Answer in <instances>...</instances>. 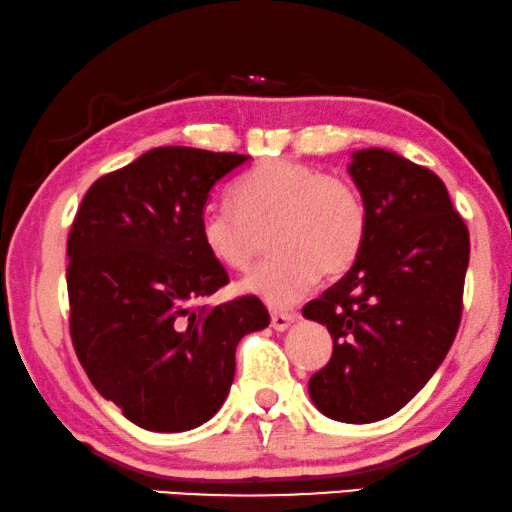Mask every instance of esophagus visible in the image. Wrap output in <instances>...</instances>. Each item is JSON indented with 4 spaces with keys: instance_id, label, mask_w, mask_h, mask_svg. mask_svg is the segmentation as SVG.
Listing matches in <instances>:
<instances>
[{
    "instance_id": "esophagus-1",
    "label": "esophagus",
    "mask_w": 512,
    "mask_h": 512,
    "mask_svg": "<svg viewBox=\"0 0 512 512\" xmlns=\"http://www.w3.org/2000/svg\"><path fill=\"white\" fill-rule=\"evenodd\" d=\"M294 322H296L294 312H273V315H271V326L280 333L287 331Z\"/></svg>"
}]
</instances>
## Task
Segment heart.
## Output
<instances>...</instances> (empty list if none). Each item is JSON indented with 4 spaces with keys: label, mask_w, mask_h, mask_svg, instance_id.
<instances>
[{
    "label": "heart",
    "mask_w": 512,
    "mask_h": 512,
    "mask_svg": "<svg viewBox=\"0 0 512 512\" xmlns=\"http://www.w3.org/2000/svg\"><path fill=\"white\" fill-rule=\"evenodd\" d=\"M269 234L278 253L241 280L239 289L285 310L322 278L352 266L368 236V207L347 181L294 160H266L236 181L232 207L204 211L200 241L225 269L246 271Z\"/></svg>",
    "instance_id": "heart-1"
}]
</instances>
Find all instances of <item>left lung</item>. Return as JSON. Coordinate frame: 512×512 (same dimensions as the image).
Listing matches in <instances>:
<instances>
[{"label":"left lung","instance_id":"obj_1","mask_svg":"<svg viewBox=\"0 0 512 512\" xmlns=\"http://www.w3.org/2000/svg\"><path fill=\"white\" fill-rule=\"evenodd\" d=\"M368 236L345 276L303 308L324 324L333 356L308 381L324 416L375 423L430 381L462 317L469 230L437 174L395 151L361 149L347 167Z\"/></svg>","mask_w":512,"mask_h":512}]
</instances>
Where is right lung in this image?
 I'll return each mask as SVG.
<instances>
[{"mask_svg":"<svg viewBox=\"0 0 512 512\" xmlns=\"http://www.w3.org/2000/svg\"><path fill=\"white\" fill-rule=\"evenodd\" d=\"M250 156L158 147L87 190L68 234L75 354L91 384L151 432L200 427L230 393L243 335L271 317L257 296L200 305L227 285L200 241L209 193Z\"/></svg>","mask_w":512,"mask_h":512,"instance_id":"right-lung-1","label":"right lung"}]
</instances>
